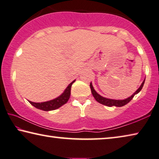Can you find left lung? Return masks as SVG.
Masks as SVG:
<instances>
[{"label": "left lung", "instance_id": "left-lung-1", "mask_svg": "<svg viewBox=\"0 0 159 159\" xmlns=\"http://www.w3.org/2000/svg\"><path fill=\"white\" fill-rule=\"evenodd\" d=\"M144 82H145V80H144V81H143V82L142 83V84L139 87V89H137L136 92H135L133 93V94L131 96V97H128L127 98H126V99H124V100L110 99V98H107L101 97V96L98 94V93L94 90V89H93L92 82L90 83V88H91V91H92V95L93 96V97H94L96 101H98V103L103 104V105L109 106V107H111V106H116V107H121V106H123L125 105H126L127 103H128L129 101H130L132 99V98H133V97H134V95L137 94V93H138L140 92V91L142 90L143 86H144Z\"/></svg>", "mask_w": 159, "mask_h": 159}]
</instances>
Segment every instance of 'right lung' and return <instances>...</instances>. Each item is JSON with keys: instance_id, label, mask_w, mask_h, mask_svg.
<instances>
[{"instance_id": "add662e5", "label": "right lung", "mask_w": 159, "mask_h": 159, "mask_svg": "<svg viewBox=\"0 0 159 159\" xmlns=\"http://www.w3.org/2000/svg\"><path fill=\"white\" fill-rule=\"evenodd\" d=\"M75 80L70 83V84L67 86L66 89L64 91V92L58 98L42 103H34L30 101H29V102L32 104V106H34L35 108L41 109V110L42 111H48L56 110V109L60 108L62 105H64L65 103H66L67 102V101L69 100L70 97V92H71L72 84H73V82H75Z\"/></svg>"}]
</instances>
